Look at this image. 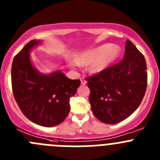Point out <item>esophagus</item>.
I'll list each match as a JSON object with an SVG mask.
<instances>
[{
  "instance_id": "34e87169",
  "label": "esophagus",
  "mask_w": 160,
  "mask_h": 160,
  "mask_svg": "<svg viewBox=\"0 0 160 160\" xmlns=\"http://www.w3.org/2000/svg\"><path fill=\"white\" fill-rule=\"evenodd\" d=\"M86 82H87L85 80L84 78H81V84L82 85H86Z\"/></svg>"
}]
</instances>
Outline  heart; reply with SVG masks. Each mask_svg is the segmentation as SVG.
<instances>
[{"instance_id":"1","label":"heart","mask_w":160,"mask_h":160,"mask_svg":"<svg viewBox=\"0 0 160 160\" xmlns=\"http://www.w3.org/2000/svg\"><path fill=\"white\" fill-rule=\"evenodd\" d=\"M121 48L118 45L104 44L86 50L74 56L76 62L88 64V70L92 74H98L107 69L119 56Z\"/></svg>"}]
</instances>
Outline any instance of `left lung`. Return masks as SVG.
<instances>
[{
	"label": "left lung",
	"instance_id": "left-lung-1",
	"mask_svg": "<svg viewBox=\"0 0 160 160\" xmlns=\"http://www.w3.org/2000/svg\"><path fill=\"white\" fill-rule=\"evenodd\" d=\"M146 69L144 56L127 39L121 62L87 78L89 100L96 118L116 124L133 114L145 93Z\"/></svg>",
	"mask_w": 160,
	"mask_h": 160
}]
</instances>
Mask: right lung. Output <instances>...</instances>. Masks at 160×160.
I'll use <instances>...</instances> for the list:
<instances>
[{"label":"right lung","instance_id":"obj_1","mask_svg":"<svg viewBox=\"0 0 160 160\" xmlns=\"http://www.w3.org/2000/svg\"><path fill=\"white\" fill-rule=\"evenodd\" d=\"M42 45L32 40L15 56L12 66V86L15 100L26 117L42 127H55L70 112V98L81 82L70 79L60 70L49 74L39 71L30 59L32 50Z\"/></svg>","mask_w":160,"mask_h":160}]
</instances>
